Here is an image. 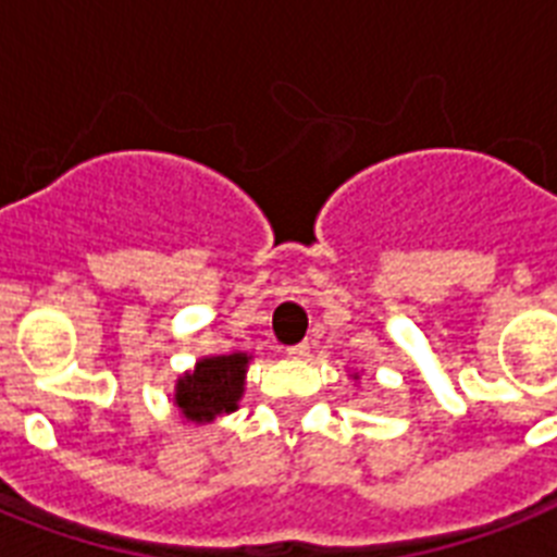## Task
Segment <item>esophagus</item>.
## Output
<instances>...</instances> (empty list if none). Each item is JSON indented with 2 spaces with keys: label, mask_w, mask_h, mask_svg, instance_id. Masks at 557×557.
<instances>
[{
  "label": "esophagus",
  "mask_w": 557,
  "mask_h": 557,
  "mask_svg": "<svg viewBox=\"0 0 557 557\" xmlns=\"http://www.w3.org/2000/svg\"><path fill=\"white\" fill-rule=\"evenodd\" d=\"M309 343H297V346H292V349L286 351L288 357H292V360H306V357H309Z\"/></svg>",
  "instance_id": "obj_1"
}]
</instances>
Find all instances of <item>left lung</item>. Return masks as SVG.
<instances>
[{"label":"left lung","mask_w":557,"mask_h":557,"mask_svg":"<svg viewBox=\"0 0 557 557\" xmlns=\"http://www.w3.org/2000/svg\"><path fill=\"white\" fill-rule=\"evenodd\" d=\"M351 377H355V381H360V374H357V372H355V374H351Z\"/></svg>","instance_id":"obj_1"}]
</instances>
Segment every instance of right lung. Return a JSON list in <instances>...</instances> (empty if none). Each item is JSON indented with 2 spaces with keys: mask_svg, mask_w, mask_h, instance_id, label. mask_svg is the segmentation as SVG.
<instances>
[{
  "mask_svg": "<svg viewBox=\"0 0 557 557\" xmlns=\"http://www.w3.org/2000/svg\"><path fill=\"white\" fill-rule=\"evenodd\" d=\"M251 363V355L246 351H232V355L200 357L194 369L183 372L174 383L176 411L185 423H214L216 418H225L237 411L243 392H246V372Z\"/></svg>",
  "mask_w": 557,
  "mask_h": 557,
  "instance_id": "right-lung-1",
  "label": "right lung"
}]
</instances>
